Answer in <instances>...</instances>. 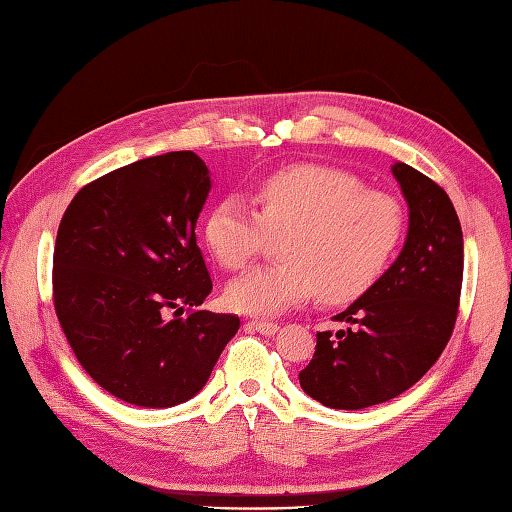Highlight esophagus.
Segmentation results:
<instances>
[{
    "mask_svg": "<svg viewBox=\"0 0 512 512\" xmlns=\"http://www.w3.org/2000/svg\"><path fill=\"white\" fill-rule=\"evenodd\" d=\"M247 325H250L252 329H256L258 334H265V336H273L275 331L280 329V325L273 323V321H250Z\"/></svg>",
    "mask_w": 512,
    "mask_h": 512,
    "instance_id": "obj_1",
    "label": "esophagus"
}]
</instances>
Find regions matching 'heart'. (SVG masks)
Returning <instances> with one entry per match:
<instances>
[{"label":"heart","mask_w":512,"mask_h":512,"mask_svg":"<svg viewBox=\"0 0 512 512\" xmlns=\"http://www.w3.org/2000/svg\"><path fill=\"white\" fill-rule=\"evenodd\" d=\"M403 230V206L388 191L366 189L327 165H293L260 183L256 209L241 196L219 200L206 215L204 241L219 265L239 271L269 237H284V262L252 269L226 288L234 312L271 316L316 290L327 303L366 293L390 265Z\"/></svg>","instance_id":"heart-1"}]
</instances>
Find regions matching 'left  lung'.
I'll return each instance as SVG.
<instances>
[{
    "label": "left lung",
    "mask_w": 512,
    "mask_h": 512,
    "mask_svg": "<svg viewBox=\"0 0 512 512\" xmlns=\"http://www.w3.org/2000/svg\"><path fill=\"white\" fill-rule=\"evenodd\" d=\"M392 174L409 206V230L392 267L351 306L347 323L316 334L299 372L303 392L331 409H364L409 390L431 368L457 323L463 232L448 193L407 163Z\"/></svg>",
    "instance_id": "left-lung-1"
}]
</instances>
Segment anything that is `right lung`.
Segmentation results:
<instances>
[{
  "label": "right lung",
  "instance_id": "right-lung-1",
  "mask_svg": "<svg viewBox=\"0 0 512 512\" xmlns=\"http://www.w3.org/2000/svg\"><path fill=\"white\" fill-rule=\"evenodd\" d=\"M209 191L206 163L176 150L96 178L62 217L55 314L79 364L124 403L163 409L193 398L239 331V316L200 310L213 290L196 243Z\"/></svg>",
  "mask_w": 512,
  "mask_h": 512
}]
</instances>
